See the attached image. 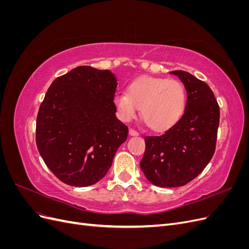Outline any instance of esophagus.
Returning a JSON list of instances; mask_svg holds the SVG:
<instances>
[{"instance_id": "esophagus-1", "label": "esophagus", "mask_w": 249, "mask_h": 249, "mask_svg": "<svg viewBox=\"0 0 249 249\" xmlns=\"http://www.w3.org/2000/svg\"><path fill=\"white\" fill-rule=\"evenodd\" d=\"M129 134L131 135V136H138V135H139V133L136 130H134V129H130Z\"/></svg>"}]
</instances>
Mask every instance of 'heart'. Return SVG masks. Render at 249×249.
Here are the masks:
<instances>
[{
	"label": "heart",
	"instance_id": "1",
	"mask_svg": "<svg viewBox=\"0 0 249 249\" xmlns=\"http://www.w3.org/2000/svg\"><path fill=\"white\" fill-rule=\"evenodd\" d=\"M186 90L182 83L166 78L142 77L132 82L126 92L114 97L118 114L124 122L136 118L141 109L142 118L150 129L167 130L183 116Z\"/></svg>",
	"mask_w": 249,
	"mask_h": 249
}]
</instances>
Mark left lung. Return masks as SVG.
Returning <instances> with one entry per match:
<instances>
[{
	"mask_svg": "<svg viewBox=\"0 0 249 249\" xmlns=\"http://www.w3.org/2000/svg\"><path fill=\"white\" fill-rule=\"evenodd\" d=\"M183 82L187 103L183 116L159 136H146L141 170L158 187H180L206 168L216 148L220 110L212 89L193 74L173 71Z\"/></svg>",
	"mask_w": 249,
	"mask_h": 249,
	"instance_id": "left-lung-1",
	"label": "left lung"
}]
</instances>
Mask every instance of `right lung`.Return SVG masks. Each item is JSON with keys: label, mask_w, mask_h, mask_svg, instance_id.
<instances>
[{"label": "right lung", "mask_w": 249, "mask_h": 249, "mask_svg": "<svg viewBox=\"0 0 249 249\" xmlns=\"http://www.w3.org/2000/svg\"><path fill=\"white\" fill-rule=\"evenodd\" d=\"M117 80L78 66L48 89L36 119V145L49 169L70 186H91L110 169L127 126L117 119Z\"/></svg>", "instance_id": "obj_1"}]
</instances>
